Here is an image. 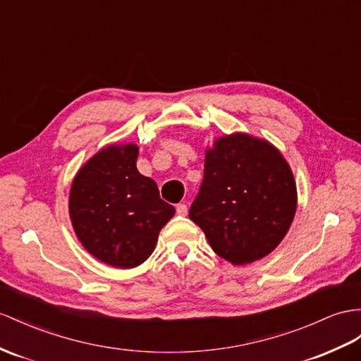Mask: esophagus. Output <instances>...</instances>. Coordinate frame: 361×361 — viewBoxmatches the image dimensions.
Masks as SVG:
<instances>
[{
  "label": "esophagus",
  "mask_w": 361,
  "mask_h": 361,
  "mask_svg": "<svg viewBox=\"0 0 361 361\" xmlns=\"http://www.w3.org/2000/svg\"><path fill=\"white\" fill-rule=\"evenodd\" d=\"M177 214L181 215V216L188 215V206L184 204V202H180V204H177Z\"/></svg>",
  "instance_id": "esophagus-1"
}]
</instances>
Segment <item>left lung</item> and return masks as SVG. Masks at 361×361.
I'll return each mask as SVG.
<instances>
[{"label": "left lung", "mask_w": 361, "mask_h": 361, "mask_svg": "<svg viewBox=\"0 0 361 361\" xmlns=\"http://www.w3.org/2000/svg\"><path fill=\"white\" fill-rule=\"evenodd\" d=\"M295 206L294 177L281 152L269 142L233 134L206 152L204 177L189 218L218 256L243 265L279 245Z\"/></svg>", "instance_id": "obj_1"}]
</instances>
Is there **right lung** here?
<instances>
[{
    "label": "right lung",
    "mask_w": 361,
    "mask_h": 361,
    "mask_svg": "<svg viewBox=\"0 0 361 361\" xmlns=\"http://www.w3.org/2000/svg\"><path fill=\"white\" fill-rule=\"evenodd\" d=\"M137 155L135 145L108 146L78 172L70 192L79 241L99 261L118 269L145 262L175 214L155 181L137 171Z\"/></svg>",
    "instance_id": "obj_1"
}]
</instances>
